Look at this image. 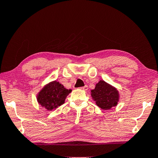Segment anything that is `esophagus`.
Returning a JSON list of instances; mask_svg holds the SVG:
<instances>
[{
  "label": "esophagus",
  "instance_id": "34e87169",
  "mask_svg": "<svg viewBox=\"0 0 158 158\" xmlns=\"http://www.w3.org/2000/svg\"><path fill=\"white\" fill-rule=\"evenodd\" d=\"M81 89H83V90H87V89H88V86L85 85L84 87H81Z\"/></svg>",
  "mask_w": 158,
  "mask_h": 158
}]
</instances>
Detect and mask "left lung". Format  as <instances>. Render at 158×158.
<instances>
[{"label":"left lung","mask_w":158,"mask_h":158,"mask_svg":"<svg viewBox=\"0 0 158 158\" xmlns=\"http://www.w3.org/2000/svg\"><path fill=\"white\" fill-rule=\"evenodd\" d=\"M91 95L97 105L102 110H110L116 106L118 101L116 89L104 81H100L96 85L95 88L91 90Z\"/></svg>","instance_id":"obj_1"}]
</instances>
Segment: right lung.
<instances>
[{
	"instance_id": "right-lung-1",
	"label": "right lung",
	"mask_w": 158,
	"mask_h": 158,
	"mask_svg": "<svg viewBox=\"0 0 158 158\" xmlns=\"http://www.w3.org/2000/svg\"><path fill=\"white\" fill-rule=\"evenodd\" d=\"M71 89H65L57 81H53L47 85L37 95V101L41 105L51 111L65 102V99Z\"/></svg>"
}]
</instances>
